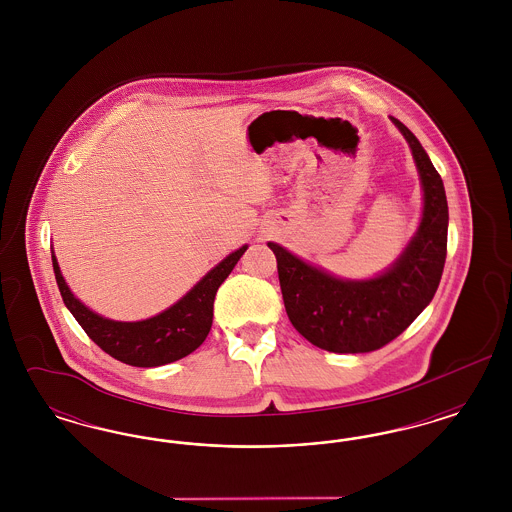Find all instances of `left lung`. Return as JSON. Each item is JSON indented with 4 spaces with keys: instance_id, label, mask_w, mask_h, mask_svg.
<instances>
[{
    "instance_id": "left-lung-1",
    "label": "left lung",
    "mask_w": 512,
    "mask_h": 512,
    "mask_svg": "<svg viewBox=\"0 0 512 512\" xmlns=\"http://www.w3.org/2000/svg\"><path fill=\"white\" fill-rule=\"evenodd\" d=\"M413 149L424 190L418 232L397 263L372 280H340L309 267L278 244H268L278 261V278L293 328L332 353L376 351L399 334L432 301L447 257V197L438 171L413 132L391 117Z\"/></svg>"
}]
</instances>
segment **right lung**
I'll return each instance as SVG.
<instances>
[{"instance_id":"right-lung-1","label":"right lung","mask_w":512,"mask_h":512,"mask_svg":"<svg viewBox=\"0 0 512 512\" xmlns=\"http://www.w3.org/2000/svg\"><path fill=\"white\" fill-rule=\"evenodd\" d=\"M245 249L247 245L228 255L171 309L140 322H115L84 307L65 284L55 255H51V261L61 297L88 338L124 365L149 368L174 363L190 355L205 341L213 324L217 290L236 267Z\"/></svg>"}]
</instances>
